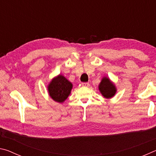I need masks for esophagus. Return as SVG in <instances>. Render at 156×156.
I'll list each match as a JSON object with an SVG mask.
<instances>
[{"label":"esophagus","instance_id":"1","mask_svg":"<svg viewBox=\"0 0 156 156\" xmlns=\"http://www.w3.org/2000/svg\"><path fill=\"white\" fill-rule=\"evenodd\" d=\"M83 87H89V83H83L81 84Z\"/></svg>","mask_w":156,"mask_h":156}]
</instances>
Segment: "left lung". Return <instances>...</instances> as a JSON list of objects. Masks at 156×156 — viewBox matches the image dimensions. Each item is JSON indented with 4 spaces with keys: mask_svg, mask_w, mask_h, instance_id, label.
Returning <instances> with one entry per match:
<instances>
[{
    "mask_svg": "<svg viewBox=\"0 0 156 156\" xmlns=\"http://www.w3.org/2000/svg\"><path fill=\"white\" fill-rule=\"evenodd\" d=\"M100 93L105 98H111L116 93V87L114 83H113L110 79L107 77H103L98 86Z\"/></svg>",
    "mask_w": 156,
    "mask_h": 156,
    "instance_id": "1",
    "label": "left lung"
}]
</instances>
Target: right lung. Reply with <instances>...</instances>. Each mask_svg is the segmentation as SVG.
Returning <instances> with one entry per match:
<instances>
[{
	"mask_svg": "<svg viewBox=\"0 0 156 156\" xmlns=\"http://www.w3.org/2000/svg\"><path fill=\"white\" fill-rule=\"evenodd\" d=\"M73 84L65 76L58 75L50 82L47 89L50 97L57 102L62 103L69 96Z\"/></svg>",
	"mask_w": 156,
	"mask_h": 156,
	"instance_id": "add662e5",
	"label": "right lung"
}]
</instances>
